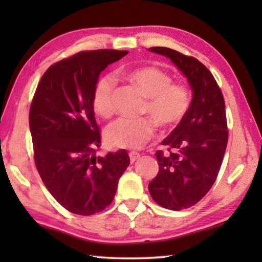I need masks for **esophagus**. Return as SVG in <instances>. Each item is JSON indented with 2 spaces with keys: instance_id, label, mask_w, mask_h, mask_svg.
I'll return each instance as SVG.
<instances>
[{
  "instance_id": "obj_1",
  "label": "esophagus",
  "mask_w": 262,
  "mask_h": 262,
  "mask_svg": "<svg viewBox=\"0 0 262 262\" xmlns=\"http://www.w3.org/2000/svg\"><path fill=\"white\" fill-rule=\"evenodd\" d=\"M140 156H141V155L139 152H136V151L129 152V158H130V162L132 163H134L135 161H137V159L140 158Z\"/></svg>"
}]
</instances>
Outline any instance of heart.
<instances>
[{"instance_id":"1","label":"heart","mask_w":262,"mask_h":262,"mask_svg":"<svg viewBox=\"0 0 262 262\" xmlns=\"http://www.w3.org/2000/svg\"><path fill=\"white\" fill-rule=\"evenodd\" d=\"M123 76L147 97L143 113L153 118H120L106 127L105 140L111 147L121 149H140L151 140L156 132V121L161 127L171 128L185 118L190 106V94L187 86L173 83L166 72L154 66H145L123 73ZM115 78L105 74L97 81L92 106L103 118L113 113V92Z\"/></svg>"}]
</instances>
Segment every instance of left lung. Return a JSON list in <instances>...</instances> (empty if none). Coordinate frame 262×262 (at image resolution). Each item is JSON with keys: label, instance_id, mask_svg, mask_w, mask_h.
<instances>
[{"label": "left lung", "instance_id": "left-lung-1", "mask_svg": "<svg viewBox=\"0 0 262 262\" xmlns=\"http://www.w3.org/2000/svg\"><path fill=\"white\" fill-rule=\"evenodd\" d=\"M150 52L166 56L187 78L192 101L188 112L158 150L159 171L149 184L154 201L166 209L194 206L209 192L219 174L228 144L225 103L212 74L200 61L167 47Z\"/></svg>", "mask_w": 262, "mask_h": 262}]
</instances>
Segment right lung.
Masks as SVG:
<instances>
[{"mask_svg": "<svg viewBox=\"0 0 262 262\" xmlns=\"http://www.w3.org/2000/svg\"><path fill=\"white\" fill-rule=\"evenodd\" d=\"M127 54L79 52L51 66L35 90L29 115L35 166L53 198L73 214L110 206L130 163L125 149L96 156L100 133L92 106L100 73Z\"/></svg>", "mask_w": 262, "mask_h": 262, "instance_id": "1", "label": "right lung"}]
</instances>
